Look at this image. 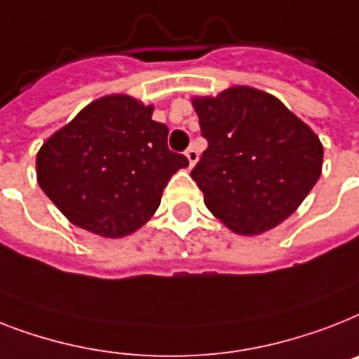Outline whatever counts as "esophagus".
<instances>
[{"mask_svg":"<svg viewBox=\"0 0 359 359\" xmlns=\"http://www.w3.org/2000/svg\"><path fill=\"white\" fill-rule=\"evenodd\" d=\"M186 158H188L189 165H194L197 160H199V153H197V149L195 147H188L186 149Z\"/></svg>","mask_w":359,"mask_h":359,"instance_id":"esophagus-1","label":"esophagus"}]
</instances>
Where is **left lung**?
Returning a JSON list of instances; mask_svg holds the SVG:
<instances>
[{"label": "left lung", "mask_w": 359, "mask_h": 359, "mask_svg": "<svg viewBox=\"0 0 359 359\" xmlns=\"http://www.w3.org/2000/svg\"><path fill=\"white\" fill-rule=\"evenodd\" d=\"M208 147L191 170L205 205L238 234H260L290 217L316 186L323 145L273 95L234 86L195 97Z\"/></svg>", "instance_id": "left-lung-1"}]
</instances>
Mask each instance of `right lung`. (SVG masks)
Returning a JSON list of instances; mask_svg holds the SVG:
<instances>
[{"instance_id":"obj_1","label":"right lung","mask_w":359,"mask_h":359,"mask_svg":"<svg viewBox=\"0 0 359 359\" xmlns=\"http://www.w3.org/2000/svg\"><path fill=\"white\" fill-rule=\"evenodd\" d=\"M151 114L129 95L101 97L38 151V184L74 225L121 238L156 212L188 158L168 147L170 130Z\"/></svg>"}]
</instances>
